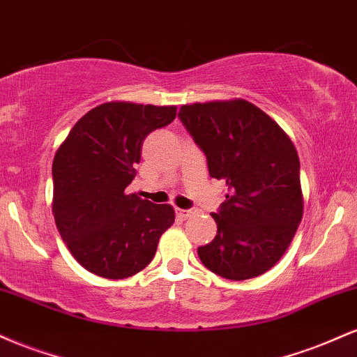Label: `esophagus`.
<instances>
[{
	"label": "esophagus",
	"instance_id": "obj_1",
	"mask_svg": "<svg viewBox=\"0 0 357 357\" xmlns=\"http://www.w3.org/2000/svg\"><path fill=\"white\" fill-rule=\"evenodd\" d=\"M176 213H178L179 216H183V218H190V216L196 215V210H192V208H190V210H181V208H176Z\"/></svg>",
	"mask_w": 357,
	"mask_h": 357
}]
</instances>
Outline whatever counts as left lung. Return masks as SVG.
I'll use <instances>...</instances> for the list:
<instances>
[{
    "label": "left lung",
    "instance_id": "8db88e82",
    "mask_svg": "<svg viewBox=\"0 0 357 357\" xmlns=\"http://www.w3.org/2000/svg\"><path fill=\"white\" fill-rule=\"evenodd\" d=\"M179 119L206 155L211 178L227 183L215 238L198 248L216 275L247 280L280 260L304 213L301 161L282 127L243 99L183 105Z\"/></svg>",
    "mask_w": 357,
    "mask_h": 357
}]
</instances>
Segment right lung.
Instances as JSON below:
<instances>
[{
    "label": "right lung",
    "mask_w": 357,
    "mask_h": 357,
    "mask_svg": "<svg viewBox=\"0 0 357 357\" xmlns=\"http://www.w3.org/2000/svg\"><path fill=\"white\" fill-rule=\"evenodd\" d=\"M174 105L105 102L72 127L53 159V216L77 261L104 278L147 267L174 223L171 204H154L126 188L136 176L147 134L174 121Z\"/></svg>",
    "instance_id": "1"
}]
</instances>
